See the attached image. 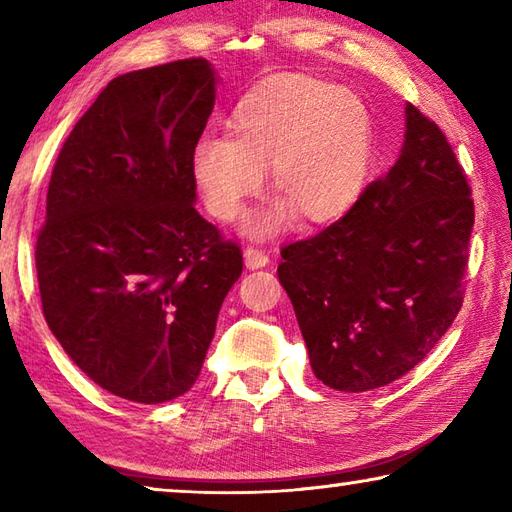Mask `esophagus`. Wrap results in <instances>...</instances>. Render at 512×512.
I'll list each match as a JSON object with an SVG mask.
<instances>
[{"mask_svg":"<svg viewBox=\"0 0 512 512\" xmlns=\"http://www.w3.org/2000/svg\"><path fill=\"white\" fill-rule=\"evenodd\" d=\"M268 262H271V259H268L266 250L253 248V246L244 250V264L246 268H250V271H255V268H264L268 266Z\"/></svg>","mask_w":512,"mask_h":512,"instance_id":"obj_1","label":"esophagus"}]
</instances>
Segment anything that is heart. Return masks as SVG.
Segmentation results:
<instances>
[{"mask_svg": "<svg viewBox=\"0 0 512 512\" xmlns=\"http://www.w3.org/2000/svg\"><path fill=\"white\" fill-rule=\"evenodd\" d=\"M230 137L194 144L192 176L207 212L235 221L264 183L280 196L246 223V235L275 237L298 219L327 225L348 214L366 189L375 128L357 92L305 74L259 83L228 119Z\"/></svg>", "mask_w": 512, "mask_h": 512, "instance_id": "1", "label": "heart"}]
</instances>
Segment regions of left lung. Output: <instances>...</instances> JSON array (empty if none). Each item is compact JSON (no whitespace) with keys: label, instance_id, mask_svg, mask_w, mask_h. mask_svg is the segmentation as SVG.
I'll use <instances>...</instances> for the list:
<instances>
[{"label":"left lung","instance_id":"obj_1","mask_svg":"<svg viewBox=\"0 0 512 512\" xmlns=\"http://www.w3.org/2000/svg\"><path fill=\"white\" fill-rule=\"evenodd\" d=\"M472 225L452 146L406 103L391 171L341 221L284 248L277 266L325 386L372 391L427 357L461 309Z\"/></svg>","mask_w":512,"mask_h":512}]
</instances>
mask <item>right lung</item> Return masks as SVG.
Segmentation results:
<instances>
[{
	"instance_id": "1",
	"label": "right lung",
	"mask_w": 512,
	"mask_h": 512,
	"mask_svg": "<svg viewBox=\"0 0 512 512\" xmlns=\"http://www.w3.org/2000/svg\"><path fill=\"white\" fill-rule=\"evenodd\" d=\"M216 83L205 58L117 76L49 180L36 246L47 325L94 384L137 404L194 386L244 268L194 207L192 151Z\"/></svg>"
}]
</instances>
